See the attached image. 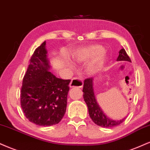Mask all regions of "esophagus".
I'll return each mask as SVG.
<instances>
[{"mask_svg": "<svg viewBox=\"0 0 150 150\" xmlns=\"http://www.w3.org/2000/svg\"><path fill=\"white\" fill-rule=\"evenodd\" d=\"M83 86V81L78 77H74L72 79L71 82L70 83V87H82Z\"/></svg>", "mask_w": 150, "mask_h": 150, "instance_id": "esophagus-1", "label": "esophagus"}]
</instances>
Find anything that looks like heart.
Returning a JSON list of instances; mask_svg holds the SVG:
<instances>
[{"label":"heart","instance_id":"b5f03b06","mask_svg":"<svg viewBox=\"0 0 150 150\" xmlns=\"http://www.w3.org/2000/svg\"><path fill=\"white\" fill-rule=\"evenodd\" d=\"M93 57L95 59L88 64L86 67V72L89 74L97 73L103 67L106 59L105 54L103 52V47L100 45L88 46L79 49L74 52L73 55L74 61L80 64L88 62ZM67 63L70 65L68 61Z\"/></svg>","mask_w":150,"mask_h":150}]
</instances>
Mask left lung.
I'll use <instances>...</instances> for the list:
<instances>
[{
	"label": "left lung",
	"mask_w": 150,
	"mask_h": 150,
	"mask_svg": "<svg viewBox=\"0 0 150 150\" xmlns=\"http://www.w3.org/2000/svg\"><path fill=\"white\" fill-rule=\"evenodd\" d=\"M119 54H119L117 61H127L129 62L131 61L124 49H122ZM93 80L92 77L84 80L82 90V91L84 92L83 97H84V101L88 107L90 117L93 122L99 127L112 128L120 125L124 122L126 118L120 120H113L105 115L96 99L93 88Z\"/></svg>",
	"instance_id": "1"
}]
</instances>
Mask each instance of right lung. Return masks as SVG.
Wrapping results in <instances>:
<instances>
[{
	"label": "right lung",
	"mask_w": 150,
	"mask_h": 150,
	"mask_svg": "<svg viewBox=\"0 0 150 150\" xmlns=\"http://www.w3.org/2000/svg\"><path fill=\"white\" fill-rule=\"evenodd\" d=\"M45 45V41L30 58L23 78L20 100L30 122L50 127L59 123L64 116L70 80L58 78L50 71Z\"/></svg>",
	"instance_id": "right-lung-1"
}]
</instances>
